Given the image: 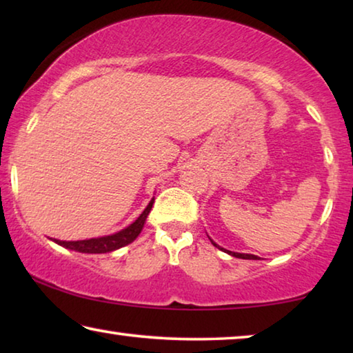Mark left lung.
Here are the masks:
<instances>
[{
	"mask_svg": "<svg viewBox=\"0 0 353 353\" xmlns=\"http://www.w3.org/2000/svg\"><path fill=\"white\" fill-rule=\"evenodd\" d=\"M213 243V241H212ZM213 246H216L218 249H221V250H224V252H227V254H230L232 256H236V259H244V260H259V256L256 255H250V254H238V252H232V250H225V249H223V248H219L216 243H213Z\"/></svg>",
	"mask_w": 353,
	"mask_h": 353,
	"instance_id": "obj_1",
	"label": "left lung"
}]
</instances>
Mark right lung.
<instances>
[{"label":"right lung","mask_w":353,"mask_h":353,"mask_svg":"<svg viewBox=\"0 0 353 353\" xmlns=\"http://www.w3.org/2000/svg\"><path fill=\"white\" fill-rule=\"evenodd\" d=\"M154 204V199L149 202L148 207L143 210L139 218L135 219V223L130 224L126 229H123L118 234H113L109 236H101V238H90V240H81V241H61V240H54V243L61 244V246L71 249V250H77V252H83V254H105V252H112V250L119 249L126 244L132 243L137 236L140 235V232L145 225V221L148 218L149 212H151Z\"/></svg>","instance_id":"add662e5"}]
</instances>
